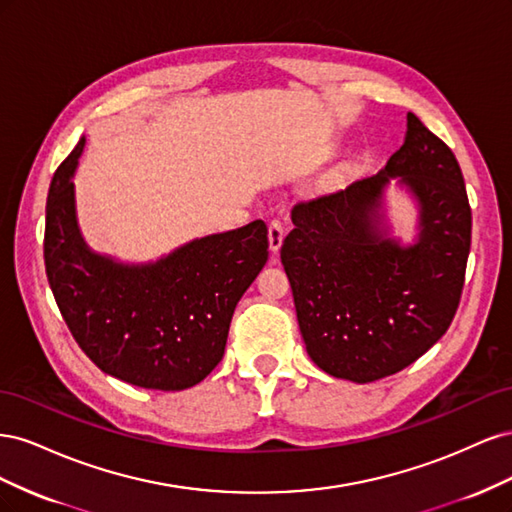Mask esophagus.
<instances>
[{
  "instance_id": "obj_1",
  "label": "esophagus",
  "mask_w": 512,
  "mask_h": 512,
  "mask_svg": "<svg viewBox=\"0 0 512 512\" xmlns=\"http://www.w3.org/2000/svg\"><path fill=\"white\" fill-rule=\"evenodd\" d=\"M282 243H284V224L280 220H273L269 224V250L277 254L280 252Z\"/></svg>"
}]
</instances>
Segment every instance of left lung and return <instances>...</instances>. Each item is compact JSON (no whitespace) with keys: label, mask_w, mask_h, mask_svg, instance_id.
Here are the masks:
<instances>
[{"label":"left lung","mask_w":512,"mask_h":512,"mask_svg":"<svg viewBox=\"0 0 512 512\" xmlns=\"http://www.w3.org/2000/svg\"><path fill=\"white\" fill-rule=\"evenodd\" d=\"M415 207L412 242L394 237L388 190ZM282 265L305 350L356 384L397 374L451 327L470 254L461 168L408 113L404 145L374 177L292 209Z\"/></svg>","instance_id":"obj_1"}]
</instances>
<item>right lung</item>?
Instances as JSON below:
<instances>
[{"label": "right lung", "instance_id": "right-lung-1", "mask_svg": "<svg viewBox=\"0 0 512 512\" xmlns=\"http://www.w3.org/2000/svg\"><path fill=\"white\" fill-rule=\"evenodd\" d=\"M83 151L85 136L46 200L44 265L59 312L104 374L141 389H190L222 361L235 307L269 258L267 226L254 220L145 262L100 254L76 213Z\"/></svg>", "mask_w": 512, "mask_h": 512}]
</instances>
